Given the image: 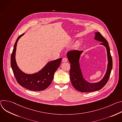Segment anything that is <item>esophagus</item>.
Listing matches in <instances>:
<instances>
[{
  "label": "esophagus",
  "instance_id": "obj_1",
  "mask_svg": "<svg viewBox=\"0 0 122 122\" xmlns=\"http://www.w3.org/2000/svg\"><path fill=\"white\" fill-rule=\"evenodd\" d=\"M62 62H66L67 61V58H63L62 60Z\"/></svg>",
  "mask_w": 122,
  "mask_h": 122
}]
</instances>
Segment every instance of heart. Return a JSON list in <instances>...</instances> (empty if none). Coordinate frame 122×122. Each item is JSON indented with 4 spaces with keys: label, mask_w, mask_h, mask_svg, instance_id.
<instances>
[{
    "label": "heart",
    "mask_w": 122,
    "mask_h": 122,
    "mask_svg": "<svg viewBox=\"0 0 122 122\" xmlns=\"http://www.w3.org/2000/svg\"><path fill=\"white\" fill-rule=\"evenodd\" d=\"M78 43H76V44H75V46H78Z\"/></svg>",
    "instance_id": "1"
}]
</instances>
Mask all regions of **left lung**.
<instances>
[{
	"label": "left lung",
	"mask_w": 122,
	"mask_h": 122,
	"mask_svg": "<svg viewBox=\"0 0 122 122\" xmlns=\"http://www.w3.org/2000/svg\"><path fill=\"white\" fill-rule=\"evenodd\" d=\"M95 33L96 36L94 39L101 42L102 43L100 44L106 47L108 59V65L106 74L100 82L96 83H91L86 81L83 78L79 63L80 54L83 51L72 50L69 51L67 53L69 61L71 63L70 70L71 82L75 89L81 92H92L102 89L109 80L112 68V57L110 53L109 43L100 32H97Z\"/></svg>",
	"instance_id": "1"
}]
</instances>
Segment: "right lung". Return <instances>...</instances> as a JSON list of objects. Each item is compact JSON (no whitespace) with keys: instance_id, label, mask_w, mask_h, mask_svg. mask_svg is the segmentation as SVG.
<instances>
[{"instance_id":"add662e5","label":"right lung","mask_w":122,"mask_h":122,"mask_svg":"<svg viewBox=\"0 0 122 122\" xmlns=\"http://www.w3.org/2000/svg\"><path fill=\"white\" fill-rule=\"evenodd\" d=\"M24 34L20 35L17 39L11 55L10 64L13 74L17 82L21 86L31 91L44 90L51 83L54 73L60 65L62 58L50 61L41 70L37 73L32 75L24 73L18 68L15 59L17 42Z\"/></svg>"}]
</instances>
